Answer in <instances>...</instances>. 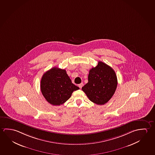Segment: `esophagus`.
<instances>
[{
	"instance_id": "esophagus-1",
	"label": "esophagus",
	"mask_w": 155,
	"mask_h": 155,
	"mask_svg": "<svg viewBox=\"0 0 155 155\" xmlns=\"http://www.w3.org/2000/svg\"><path fill=\"white\" fill-rule=\"evenodd\" d=\"M83 83H81V84H78L79 87L80 88V89H81V87H82V86H83Z\"/></svg>"
}]
</instances>
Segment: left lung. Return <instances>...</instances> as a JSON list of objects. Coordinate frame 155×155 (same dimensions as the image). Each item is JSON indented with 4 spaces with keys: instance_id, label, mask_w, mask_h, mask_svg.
<instances>
[{
    "instance_id": "8db88e82",
    "label": "left lung",
    "mask_w": 155,
    "mask_h": 155,
    "mask_svg": "<svg viewBox=\"0 0 155 155\" xmlns=\"http://www.w3.org/2000/svg\"><path fill=\"white\" fill-rule=\"evenodd\" d=\"M117 86L114 70L106 64L98 61V65L89 71L88 83L81 89L91 102L104 105L113 96Z\"/></svg>"
}]
</instances>
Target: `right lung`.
Masks as SVG:
<instances>
[{"instance_id": "obj_1", "label": "right lung", "mask_w": 155, "mask_h": 155, "mask_svg": "<svg viewBox=\"0 0 155 155\" xmlns=\"http://www.w3.org/2000/svg\"><path fill=\"white\" fill-rule=\"evenodd\" d=\"M78 89L72 83L66 70L58 68L46 71L41 79V92L46 100L53 105L63 104L74 91Z\"/></svg>"}]
</instances>
